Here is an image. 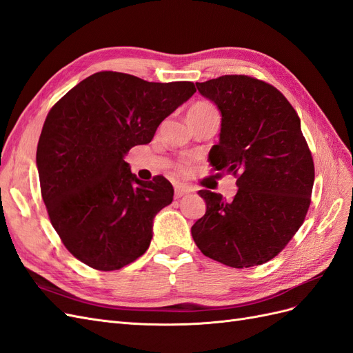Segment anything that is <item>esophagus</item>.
<instances>
[{"mask_svg":"<svg viewBox=\"0 0 353 353\" xmlns=\"http://www.w3.org/2000/svg\"><path fill=\"white\" fill-rule=\"evenodd\" d=\"M191 190L190 187H185V185H176L175 187V197L176 199H179V197H183V196H185V194H188V193H191Z\"/></svg>","mask_w":353,"mask_h":353,"instance_id":"esophagus-1","label":"esophagus"}]
</instances>
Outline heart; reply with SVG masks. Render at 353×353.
I'll list each match as a JSON object with an SVG mask.
<instances>
[{"label":"heart","mask_w":353,"mask_h":353,"mask_svg":"<svg viewBox=\"0 0 353 353\" xmlns=\"http://www.w3.org/2000/svg\"><path fill=\"white\" fill-rule=\"evenodd\" d=\"M209 112H215V109H213L212 105H209L206 103H197L188 110V116H191V114H205V113H209ZM181 170H187V166L183 165V166H181Z\"/></svg>","instance_id":"b5f03b06"}]
</instances>
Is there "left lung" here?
I'll return each instance as SVG.
<instances>
[{"label": "left lung", "instance_id": "left-lung-1", "mask_svg": "<svg viewBox=\"0 0 353 353\" xmlns=\"http://www.w3.org/2000/svg\"><path fill=\"white\" fill-rule=\"evenodd\" d=\"M221 113L219 143L209 152L215 170L239 175L231 201L200 190L206 213L193 227L197 248L232 268L271 261L301 228L314 187V160L301 119L272 85L244 74L197 82Z\"/></svg>", "mask_w": 353, "mask_h": 353}]
</instances>
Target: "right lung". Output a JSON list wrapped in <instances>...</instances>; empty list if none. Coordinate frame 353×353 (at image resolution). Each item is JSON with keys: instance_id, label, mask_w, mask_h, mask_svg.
<instances>
[{"instance_id": "add662e5", "label": "right lung", "mask_w": 353, "mask_h": 353, "mask_svg": "<svg viewBox=\"0 0 353 353\" xmlns=\"http://www.w3.org/2000/svg\"><path fill=\"white\" fill-rule=\"evenodd\" d=\"M196 92L193 82H147L99 72L59 100L42 126L37 168L52 227L74 258L121 270L150 245L153 221L174 199L163 176L141 181L125 156Z\"/></svg>"}]
</instances>
